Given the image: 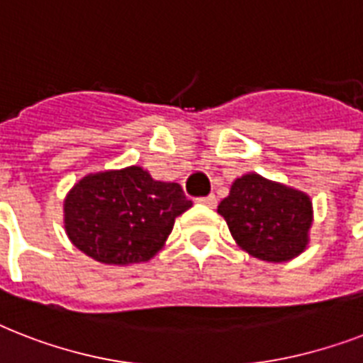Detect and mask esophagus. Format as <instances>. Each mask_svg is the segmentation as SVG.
Returning a JSON list of instances; mask_svg holds the SVG:
<instances>
[{"mask_svg":"<svg viewBox=\"0 0 363 363\" xmlns=\"http://www.w3.org/2000/svg\"><path fill=\"white\" fill-rule=\"evenodd\" d=\"M198 203L207 205V207H216V196L215 194H209V196H203V198L196 199Z\"/></svg>","mask_w":363,"mask_h":363,"instance_id":"esophagus-1","label":"esophagus"}]
</instances>
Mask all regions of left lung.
Segmentation results:
<instances>
[{
  "instance_id": "1",
  "label": "left lung",
  "mask_w": 363,
  "mask_h": 363,
  "mask_svg": "<svg viewBox=\"0 0 363 363\" xmlns=\"http://www.w3.org/2000/svg\"><path fill=\"white\" fill-rule=\"evenodd\" d=\"M218 215L239 247L265 262H286L307 247L313 209L303 192L250 173L232 184Z\"/></svg>"
}]
</instances>
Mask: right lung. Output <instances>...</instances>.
<instances>
[{"mask_svg":"<svg viewBox=\"0 0 363 363\" xmlns=\"http://www.w3.org/2000/svg\"><path fill=\"white\" fill-rule=\"evenodd\" d=\"M192 207L177 182L154 181L137 165L84 177L64 203L65 232L79 250L101 264L147 262Z\"/></svg>","mask_w":363,"mask_h":363,"instance_id":"1","label":"right lung"}]
</instances>
